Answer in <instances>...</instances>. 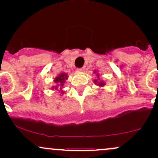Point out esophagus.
<instances>
[{"mask_svg":"<svg viewBox=\"0 0 158 158\" xmlns=\"http://www.w3.org/2000/svg\"><path fill=\"white\" fill-rule=\"evenodd\" d=\"M85 67H82V68H78L76 70H77L78 72H83V71H85Z\"/></svg>","mask_w":158,"mask_h":158,"instance_id":"esophagus-1","label":"esophagus"}]
</instances>
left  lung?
Masks as SVG:
<instances>
[{
	"label": "left lung",
	"instance_id": "1",
	"mask_svg": "<svg viewBox=\"0 0 158 158\" xmlns=\"http://www.w3.org/2000/svg\"><path fill=\"white\" fill-rule=\"evenodd\" d=\"M96 82V81H95ZM105 85V83L103 82H100L99 83H98V85H100V86H103V85Z\"/></svg>",
	"mask_w": 158,
	"mask_h": 158
}]
</instances>
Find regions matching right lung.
Segmentation results:
<instances>
[{
	"label": "right lung",
	"instance_id": "right-lung-1",
	"mask_svg": "<svg viewBox=\"0 0 158 158\" xmlns=\"http://www.w3.org/2000/svg\"><path fill=\"white\" fill-rule=\"evenodd\" d=\"M67 78V76H66V74H63V73H62V74H60V76H58V77H56L55 79V82L56 83H58V85H56V86L55 87L56 89H57V86H62V85H63V83H64V81L65 79ZM54 89V88H53Z\"/></svg>",
	"mask_w": 158,
	"mask_h": 158
}]
</instances>
